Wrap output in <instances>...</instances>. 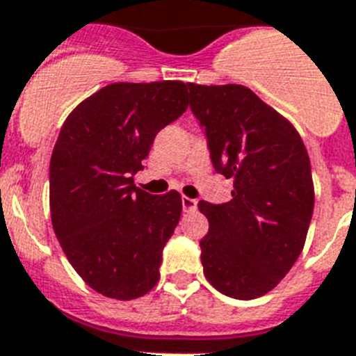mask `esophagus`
Wrapping results in <instances>:
<instances>
[{
  "label": "esophagus",
  "instance_id": "34e87169",
  "mask_svg": "<svg viewBox=\"0 0 356 356\" xmlns=\"http://www.w3.org/2000/svg\"><path fill=\"white\" fill-rule=\"evenodd\" d=\"M182 209H184V211H195L197 200L190 199V197H182Z\"/></svg>",
  "mask_w": 356,
  "mask_h": 356
}]
</instances>
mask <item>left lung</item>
Instances as JSON below:
<instances>
[{"label":"left lung","mask_w":356,"mask_h":356,"mask_svg":"<svg viewBox=\"0 0 356 356\" xmlns=\"http://www.w3.org/2000/svg\"><path fill=\"white\" fill-rule=\"evenodd\" d=\"M188 89L213 166L233 179L229 202H199L209 220L200 240L204 274L224 296L259 298L305 247L315 199L310 157L292 123L245 86Z\"/></svg>","instance_id":"obj_1"}]
</instances>
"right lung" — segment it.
<instances>
[{"mask_svg":"<svg viewBox=\"0 0 356 356\" xmlns=\"http://www.w3.org/2000/svg\"><path fill=\"white\" fill-rule=\"evenodd\" d=\"M188 107V84L116 82L79 104L49 161L51 224L79 276L105 298L129 301L159 281L163 249L177 227V191L136 188L154 138Z\"/></svg>","mask_w":356,"mask_h":356,"instance_id":"1","label":"right lung"}]
</instances>
